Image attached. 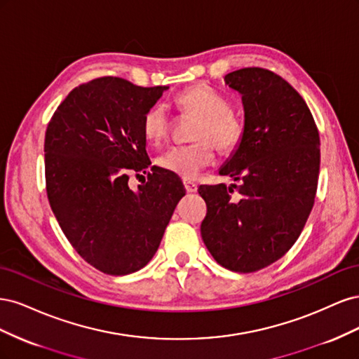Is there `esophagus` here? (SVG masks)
<instances>
[{
  "instance_id": "34e87169",
  "label": "esophagus",
  "mask_w": 359,
  "mask_h": 359,
  "mask_svg": "<svg viewBox=\"0 0 359 359\" xmlns=\"http://www.w3.org/2000/svg\"><path fill=\"white\" fill-rule=\"evenodd\" d=\"M184 187H186V190H187L189 193H194V191L198 190V184L190 181V180H184Z\"/></svg>"
}]
</instances>
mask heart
Segmentation results:
<instances>
[{
    "label": "heart",
    "mask_w": 359,
    "mask_h": 359,
    "mask_svg": "<svg viewBox=\"0 0 359 359\" xmlns=\"http://www.w3.org/2000/svg\"><path fill=\"white\" fill-rule=\"evenodd\" d=\"M177 104L182 112L198 116L191 135L196 140L189 145L169 148L157 158V163L163 170L191 180L214 161L212 145L222 153H231L241 144L244 123L231 111L226 97L206 83H196L181 91ZM142 128L149 142H161L170 130L168 107L163 103L151 106L144 115Z\"/></svg>",
    "instance_id": "b5f03b06"
}]
</instances>
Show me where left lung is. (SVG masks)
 Returning <instances> with one entry per match:
<instances>
[{
  "mask_svg": "<svg viewBox=\"0 0 359 359\" xmlns=\"http://www.w3.org/2000/svg\"><path fill=\"white\" fill-rule=\"evenodd\" d=\"M224 81L243 95L245 121L220 175L241 186L198 189L206 203L201 233L217 264L245 274L274 264L301 235L316 198L320 139L307 103L281 76L247 67Z\"/></svg>",
  "mask_w": 359,
  "mask_h": 359,
  "instance_id": "left-lung-1",
  "label": "left lung"
}]
</instances>
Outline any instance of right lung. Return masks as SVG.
Masks as SVG:
<instances>
[{
    "instance_id": "right-lung-1",
    "label": "right lung",
    "mask_w": 359,
    "mask_h": 359,
    "mask_svg": "<svg viewBox=\"0 0 359 359\" xmlns=\"http://www.w3.org/2000/svg\"><path fill=\"white\" fill-rule=\"evenodd\" d=\"M165 90L104 76L72 90L46 128L50 208L76 252L104 274L144 268L186 194L175 173L148 170L142 119ZM132 171L147 172L136 192L128 187Z\"/></svg>"
}]
</instances>
